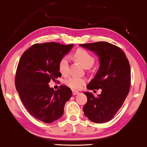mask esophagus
<instances>
[{
	"label": "esophagus",
	"instance_id": "esophagus-1",
	"mask_svg": "<svg viewBox=\"0 0 147 147\" xmlns=\"http://www.w3.org/2000/svg\"><path fill=\"white\" fill-rule=\"evenodd\" d=\"M78 93H79L78 91L73 90V95H76V94H78Z\"/></svg>",
	"mask_w": 147,
	"mask_h": 147
}]
</instances>
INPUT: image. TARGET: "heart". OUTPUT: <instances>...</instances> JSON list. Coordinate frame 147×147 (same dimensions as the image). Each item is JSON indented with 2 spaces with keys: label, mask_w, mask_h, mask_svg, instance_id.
<instances>
[{
  "label": "heart",
  "mask_w": 147,
  "mask_h": 147,
  "mask_svg": "<svg viewBox=\"0 0 147 147\" xmlns=\"http://www.w3.org/2000/svg\"><path fill=\"white\" fill-rule=\"evenodd\" d=\"M74 56L84 67L89 68L93 65L94 62V58L88 51L84 49H78L74 52ZM69 58L67 56H65L59 62V71L63 75H66L69 72ZM65 83L67 86L74 89H80L86 83V80L77 78V77H70L65 80Z\"/></svg>",
  "instance_id": "heart-1"
}]
</instances>
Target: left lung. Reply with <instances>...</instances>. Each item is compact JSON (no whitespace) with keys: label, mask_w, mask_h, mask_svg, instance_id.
I'll return each instance as SVG.
<instances>
[{"label":"left lung","mask_w":147,"mask_h":147,"mask_svg":"<svg viewBox=\"0 0 147 147\" xmlns=\"http://www.w3.org/2000/svg\"><path fill=\"white\" fill-rule=\"evenodd\" d=\"M80 46L94 52L100 61L97 73L87 88L90 90L101 89V94L94 97L91 93H84L88 98L83 108L84 115L94 123H106L118 112L130 91V63L121 49L108 42Z\"/></svg>","instance_id":"1"}]
</instances>
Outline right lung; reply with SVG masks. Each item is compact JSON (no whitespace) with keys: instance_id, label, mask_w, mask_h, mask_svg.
<instances>
[{"instance_id":"1","label":"right lung","mask_w":147,"mask_h":147,"mask_svg":"<svg viewBox=\"0 0 147 147\" xmlns=\"http://www.w3.org/2000/svg\"><path fill=\"white\" fill-rule=\"evenodd\" d=\"M73 45L54 42L34 44L23 54L17 65L15 84L20 98L32 116L45 123L63 115L65 104L73 94L67 86L54 91L49 83L61 76L59 62Z\"/></svg>"}]
</instances>
